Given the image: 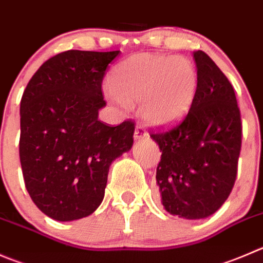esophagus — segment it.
Wrapping results in <instances>:
<instances>
[{
  "instance_id": "obj_1",
  "label": "esophagus",
  "mask_w": 263,
  "mask_h": 263,
  "mask_svg": "<svg viewBox=\"0 0 263 263\" xmlns=\"http://www.w3.org/2000/svg\"><path fill=\"white\" fill-rule=\"evenodd\" d=\"M135 140H144V139H147V132L145 131V128L142 126H136V128H135Z\"/></svg>"
}]
</instances>
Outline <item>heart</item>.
<instances>
[{
    "instance_id": "b5f03b06",
    "label": "heart",
    "mask_w": 263,
    "mask_h": 263,
    "mask_svg": "<svg viewBox=\"0 0 263 263\" xmlns=\"http://www.w3.org/2000/svg\"><path fill=\"white\" fill-rule=\"evenodd\" d=\"M198 90V73L182 56L137 53L119 64L105 95L119 108L139 103L142 121L165 127L189 111Z\"/></svg>"
}]
</instances>
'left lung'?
I'll list each match as a JSON object with an SVG mask.
<instances>
[{
    "label": "left lung",
    "mask_w": 263,
    "mask_h": 263,
    "mask_svg": "<svg viewBox=\"0 0 263 263\" xmlns=\"http://www.w3.org/2000/svg\"><path fill=\"white\" fill-rule=\"evenodd\" d=\"M198 90L178 126L150 137L162 152L157 167L160 200L186 220L213 215L235 183L241 118L234 88L205 52H194Z\"/></svg>",
    "instance_id": "left-lung-1"
}]
</instances>
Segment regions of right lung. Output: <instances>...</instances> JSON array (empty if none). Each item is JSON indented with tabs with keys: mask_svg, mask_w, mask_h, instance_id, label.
I'll return each mask as SVG.
<instances>
[{
	"mask_svg": "<svg viewBox=\"0 0 263 263\" xmlns=\"http://www.w3.org/2000/svg\"><path fill=\"white\" fill-rule=\"evenodd\" d=\"M119 51L70 50L42 64L20 101L19 155L34 204L56 221L98 210L111 162L134 144L135 123L99 121L101 83Z\"/></svg>",
	"mask_w": 263,
	"mask_h": 263,
	"instance_id": "obj_1",
	"label": "right lung"
}]
</instances>
